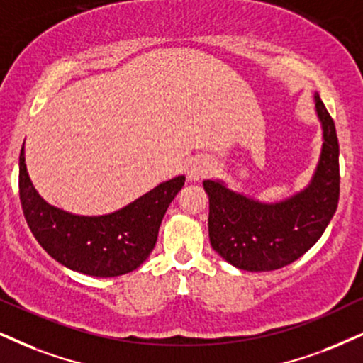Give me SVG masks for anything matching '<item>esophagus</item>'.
I'll list each match as a JSON object with an SVG mask.
<instances>
[{
	"label": "esophagus",
	"instance_id": "obj_1",
	"mask_svg": "<svg viewBox=\"0 0 363 363\" xmlns=\"http://www.w3.org/2000/svg\"><path fill=\"white\" fill-rule=\"evenodd\" d=\"M210 172H212V163L207 158H195L189 167V180L200 182L208 177Z\"/></svg>",
	"mask_w": 363,
	"mask_h": 363
}]
</instances>
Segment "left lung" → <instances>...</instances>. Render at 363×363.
<instances>
[{"label":"left lung","instance_id":"left-lung-1","mask_svg":"<svg viewBox=\"0 0 363 363\" xmlns=\"http://www.w3.org/2000/svg\"><path fill=\"white\" fill-rule=\"evenodd\" d=\"M323 146L310 185L283 202L262 203L205 180L208 237L216 252L244 271H274L294 262L318 242L337 212L340 196L338 138L332 116L315 94Z\"/></svg>","mask_w":363,"mask_h":363}]
</instances>
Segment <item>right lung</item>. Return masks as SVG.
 Returning a JSON list of instances; mask_svg holds the SVG:
<instances>
[{"instance_id": "right-lung-1", "label": "right lung", "mask_w": 363, "mask_h": 363, "mask_svg": "<svg viewBox=\"0 0 363 363\" xmlns=\"http://www.w3.org/2000/svg\"><path fill=\"white\" fill-rule=\"evenodd\" d=\"M20 200L26 223L38 244L69 269L114 277L140 267L155 249L167 208L185 185V177L160 183L118 212L84 217L52 207L31 185L20 153Z\"/></svg>"}]
</instances>
